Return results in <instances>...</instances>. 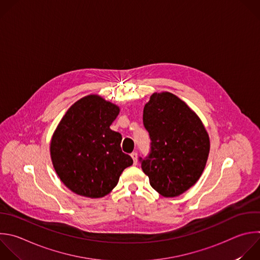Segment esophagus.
Returning <instances> with one entry per match:
<instances>
[{
    "label": "esophagus",
    "instance_id": "34e87169",
    "mask_svg": "<svg viewBox=\"0 0 260 260\" xmlns=\"http://www.w3.org/2000/svg\"><path fill=\"white\" fill-rule=\"evenodd\" d=\"M131 156H132V158H133V160H134V164L136 165V164L138 163V153H137V152H133V153L131 154Z\"/></svg>",
    "mask_w": 260,
    "mask_h": 260
}]
</instances>
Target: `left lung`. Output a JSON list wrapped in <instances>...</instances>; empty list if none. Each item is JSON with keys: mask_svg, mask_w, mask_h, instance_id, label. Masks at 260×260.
Wrapping results in <instances>:
<instances>
[{"mask_svg": "<svg viewBox=\"0 0 260 260\" xmlns=\"http://www.w3.org/2000/svg\"><path fill=\"white\" fill-rule=\"evenodd\" d=\"M143 123L150 153L139 157L151 187L164 197H177L201 177L209 154V137L200 118L171 93L153 94L144 107Z\"/></svg>", "mask_w": 260, "mask_h": 260, "instance_id": "left-lung-1", "label": "left lung"}]
</instances>
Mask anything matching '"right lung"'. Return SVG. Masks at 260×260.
<instances>
[{"instance_id":"obj_1","label":"right lung","mask_w":260,"mask_h":260,"mask_svg":"<svg viewBox=\"0 0 260 260\" xmlns=\"http://www.w3.org/2000/svg\"><path fill=\"white\" fill-rule=\"evenodd\" d=\"M118 113L116 105L90 95L75 102L58 124L51 158L58 177L73 193L104 197L133 164L132 157L121 151V135L110 128Z\"/></svg>"}]
</instances>
